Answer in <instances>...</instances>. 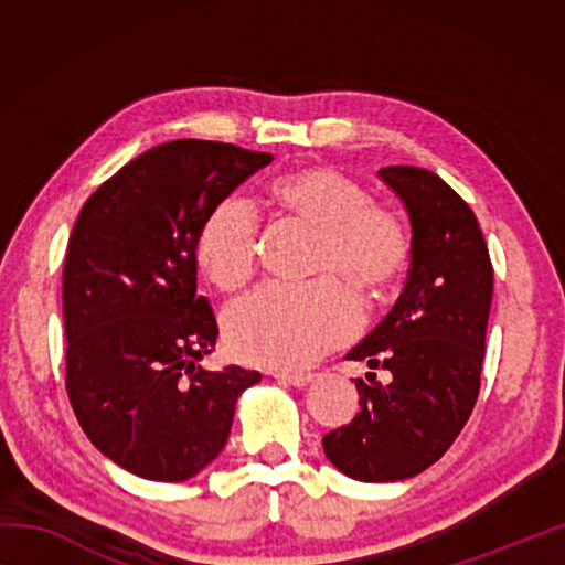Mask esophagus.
I'll return each mask as SVG.
<instances>
[{
    "label": "esophagus",
    "instance_id": "1",
    "mask_svg": "<svg viewBox=\"0 0 565 565\" xmlns=\"http://www.w3.org/2000/svg\"><path fill=\"white\" fill-rule=\"evenodd\" d=\"M274 379L279 381V384H289V386H309L313 381V374H301V371H276Z\"/></svg>",
    "mask_w": 565,
    "mask_h": 565
}]
</instances>
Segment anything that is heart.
Masks as SVG:
<instances>
[{
    "mask_svg": "<svg viewBox=\"0 0 565 565\" xmlns=\"http://www.w3.org/2000/svg\"><path fill=\"white\" fill-rule=\"evenodd\" d=\"M269 202L294 224L319 232L311 279L317 286L271 284L232 303L224 333L242 361L303 369L359 329V306L337 279L361 294H381L408 262V236L388 209L371 204L359 181L331 167L289 171L269 186ZM262 252L259 222L242 199H226L202 224L196 264L218 289L252 279Z\"/></svg>",
    "mask_w": 565,
    "mask_h": 565,
    "instance_id": "heart-1",
    "label": "heart"
}]
</instances>
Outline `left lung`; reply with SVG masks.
<instances>
[{
    "mask_svg": "<svg viewBox=\"0 0 565 565\" xmlns=\"http://www.w3.org/2000/svg\"><path fill=\"white\" fill-rule=\"evenodd\" d=\"M384 184L411 222L404 291L347 359L391 371L388 384L356 379L359 414L323 436L343 476L388 483L418 476L461 434L481 388L493 266L461 196L428 169L386 167Z\"/></svg>",
    "mask_w": 565,
    "mask_h": 565,
    "instance_id": "8db88e82",
    "label": "left lung"
}]
</instances>
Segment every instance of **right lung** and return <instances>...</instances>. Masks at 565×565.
Returning a JSON list of instances; mask_svg holds the SVG:
<instances>
[{
    "instance_id": "add662e5",
    "label": "right lung",
    "mask_w": 565,
    "mask_h": 565,
    "mask_svg": "<svg viewBox=\"0 0 565 565\" xmlns=\"http://www.w3.org/2000/svg\"><path fill=\"white\" fill-rule=\"evenodd\" d=\"M271 154L177 139L145 151L82 206L66 246V394L84 434L139 478L177 483L222 454L259 371H206L218 327L196 294L202 224Z\"/></svg>"
}]
</instances>
